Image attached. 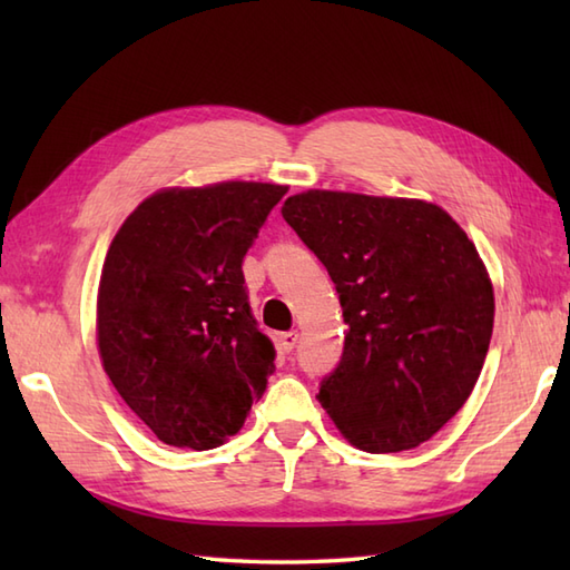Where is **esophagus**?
<instances>
[{"mask_svg":"<svg viewBox=\"0 0 570 570\" xmlns=\"http://www.w3.org/2000/svg\"><path fill=\"white\" fill-rule=\"evenodd\" d=\"M298 343V333L296 331H288L278 335V347H282V353H292Z\"/></svg>","mask_w":570,"mask_h":570,"instance_id":"esophagus-1","label":"esophagus"}]
</instances>
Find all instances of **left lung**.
<instances>
[{
  "mask_svg": "<svg viewBox=\"0 0 570 570\" xmlns=\"http://www.w3.org/2000/svg\"><path fill=\"white\" fill-rule=\"evenodd\" d=\"M284 220L316 252L347 323L321 404L347 443L399 453L451 421L485 365L494 323L488 266L441 205L304 190Z\"/></svg>",
  "mask_w": 570,
  "mask_h": 570,
  "instance_id": "8db88e82",
  "label": "left lung"
}]
</instances>
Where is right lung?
Segmentation results:
<instances>
[{
    "mask_svg": "<svg viewBox=\"0 0 570 570\" xmlns=\"http://www.w3.org/2000/svg\"><path fill=\"white\" fill-rule=\"evenodd\" d=\"M288 186L161 188L110 242L98 353L127 406L166 445L210 451L266 390L274 347L254 323L242 259Z\"/></svg>",
    "mask_w": 570,
    "mask_h": 570,
    "instance_id": "1",
    "label": "right lung"
}]
</instances>
